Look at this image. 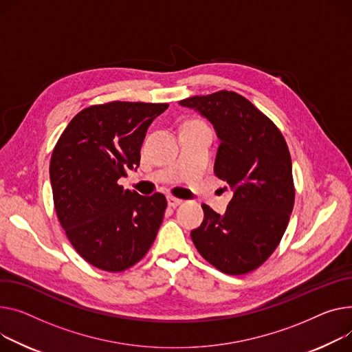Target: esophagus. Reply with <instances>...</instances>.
<instances>
[{
  "instance_id": "34e87169",
  "label": "esophagus",
  "mask_w": 352,
  "mask_h": 352,
  "mask_svg": "<svg viewBox=\"0 0 352 352\" xmlns=\"http://www.w3.org/2000/svg\"><path fill=\"white\" fill-rule=\"evenodd\" d=\"M167 202H168V205H170V206L177 208V206H178V205H181L184 201H182V199H179V198H175V197L170 195V197H167Z\"/></svg>"
}]
</instances>
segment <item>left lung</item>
Here are the masks:
<instances>
[{
  "label": "left lung",
  "mask_w": 352,
  "mask_h": 352,
  "mask_svg": "<svg viewBox=\"0 0 352 352\" xmlns=\"http://www.w3.org/2000/svg\"><path fill=\"white\" fill-rule=\"evenodd\" d=\"M212 123L219 138L215 175L233 197L223 215L202 205L191 238L206 262L239 276L263 265L282 241L294 205L292 157L276 124L235 91L179 102Z\"/></svg>",
  "instance_id": "obj_1"
}]
</instances>
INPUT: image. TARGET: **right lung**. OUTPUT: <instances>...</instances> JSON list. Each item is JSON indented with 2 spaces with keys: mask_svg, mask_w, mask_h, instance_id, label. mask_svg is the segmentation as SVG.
<instances>
[{
  "mask_svg": "<svg viewBox=\"0 0 352 352\" xmlns=\"http://www.w3.org/2000/svg\"><path fill=\"white\" fill-rule=\"evenodd\" d=\"M167 103L110 102L79 111L54 148L50 177L58 219L69 242L100 270L123 272L151 248L167 208L119 181L140 166L148 126Z\"/></svg>",
  "mask_w": 352,
  "mask_h": 352,
  "instance_id": "obj_1",
  "label": "right lung"
}]
</instances>
